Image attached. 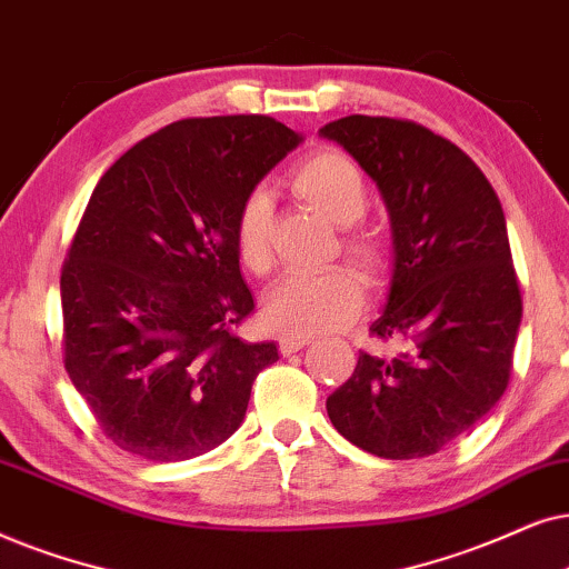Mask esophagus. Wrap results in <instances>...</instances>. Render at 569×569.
<instances>
[{"mask_svg": "<svg viewBox=\"0 0 569 569\" xmlns=\"http://www.w3.org/2000/svg\"><path fill=\"white\" fill-rule=\"evenodd\" d=\"M309 343H312V340H309V338H301V336L283 338V340H280V353H283V356H291V353L301 351V348L309 346Z\"/></svg>", "mask_w": 569, "mask_h": 569, "instance_id": "obj_1", "label": "esophagus"}]
</instances>
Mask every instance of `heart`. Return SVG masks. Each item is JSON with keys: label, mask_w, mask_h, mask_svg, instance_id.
Masks as SVG:
<instances>
[{"label": "heart", "mask_w": 569, "mask_h": 569, "mask_svg": "<svg viewBox=\"0 0 569 569\" xmlns=\"http://www.w3.org/2000/svg\"><path fill=\"white\" fill-rule=\"evenodd\" d=\"M291 189L336 226H351L340 237V252L369 283L390 270V244L382 233L353 226L369 208V189L351 158L320 150L291 171ZM233 249L241 268L268 276L272 268V206L262 189L249 192L233 216ZM361 283L348 268L315 276H289L264 297V322L286 336H320L343 328L361 309Z\"/></svg>", "instance_id": "b5f03b06"}]
</instances>
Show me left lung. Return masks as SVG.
<instances>
[{
    "label": "left lung",
    "instance_id": "obj_1",
    "mask_svg": "<svg viewBox=\"0 0 569 569\" xmlns=\"http://www.w3.org/2000/svg\"><path fill=\"white\" fill-rule=\"evenodd\" d=\"M322 134L377 181L396 237L388 309L369 328L396 353L361 351L328 416L377 458L435 456L510 385L522 293L502 206L456 142L411 119L351 113Z\"/></svg>",
    "mask_w": 569,
    "mask_h": 569
}]
</instances>
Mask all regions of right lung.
Here are the masks:
<instances>
[{
	"label": "right lung",
	"instance_id": "add662e5",
	"mask_svg": "<svg viewBox=\"0 0 569 569\" xmlns=\"http://www.w3.org/2000/svg\"><path fill=\"white\" fill-rule=\"evenodd\" d=\"M299 134L262 113L173 121L98 181L62 264L64 369L119 450L173 463L239 429L278 361L254 312L233 216Z\"/></svg>",
	"mask_w": 569,
	"mask_h": 569
}]
</instances>
